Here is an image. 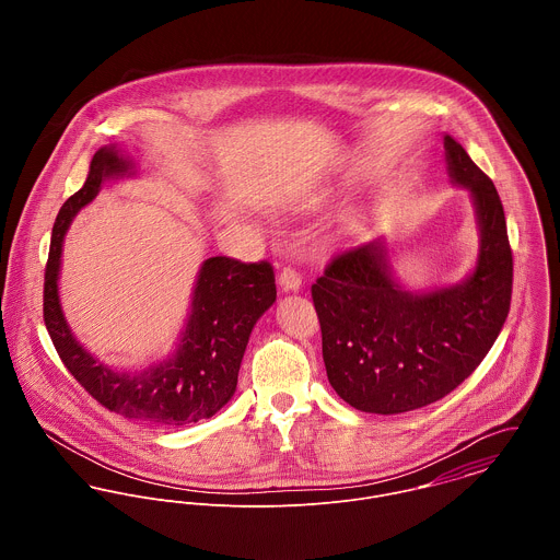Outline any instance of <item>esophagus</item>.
<instances>
[{
    "mask_svg": "<svg viewBox=\"0 0 560 560\" xmlns=\"http://www.w3.org/2000/svg\"><path fill=\"white\" fill-rule=\"evenodd\" d=\"M278 282H280V287H282L284 291H300V287H302V276H300L293 267H284V269L280 271V276H278Z\"/></svg>",
    "mask_w": 560,
    "mask_h": 560,
    "instance_id": "esophagus-1",
    "label": "esophagus"
}]
</instances>
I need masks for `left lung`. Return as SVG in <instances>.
<instances>
[{
  "mask_svg": "<svg viewBox=\"0 0 560 560\" xmlns=\"http://www.w3.org/2000/svg\"><path fill=\"white\" fill-rule=\"evenodd\" d=\"M444 151L453 183L475 200V271L446 289L409 293L393 278L386 245L371 241L334 256L313 284L327 380L360 411L400 413L453 393L482 362L511 308L513 254L500 196L451 136Z\"/></svg>",
  "mask_w": 560,
  "mask_h": 560,
  "instance_id": "1",
  "label": "left lung"
}]
</instances>
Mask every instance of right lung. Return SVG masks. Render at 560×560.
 Instances as JSON below:
<instances>
[{"label":"right lung","instance_id":"add662e5","mask_svg":"<svg viewBox=\"0 0 560 560\" xmlns=\"http://www.w3.org/2000/svg\"><path fill=\"white\" fill-rule=\"evenodd\" d=\"M133 174V163L116 147H103L90 161L80 191L60 209L45 267L43 319L58 355L83 390L105 409L158 427L189 424L218 413L237 390L241 360L256 320L276 302V276L267 260L241 262L207 258L198 271L191 313L176 353L140 373H120L98 362L65 319L58 276L65 235L105 178Z\"/></svg>","mask_w":560,"mask_h":560}]
</instances>
